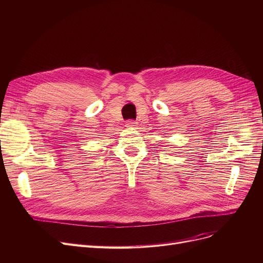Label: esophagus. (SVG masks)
<instances>
[{"instance_id": "obj_1", "label": "esophagus", "mask_w": 263, "mask_h": 263, "mask_svg": "<svg viewBox=\"0 0 263 263\" xmlns=\"http://www.w3.org/2000/svg\"><path fill=\"white\" fill-rule=\"evenodd\" d=\"M136 121H134V120H128L127 122H126V127H135L136 126Z\"/></svg>"}]
</instances>
